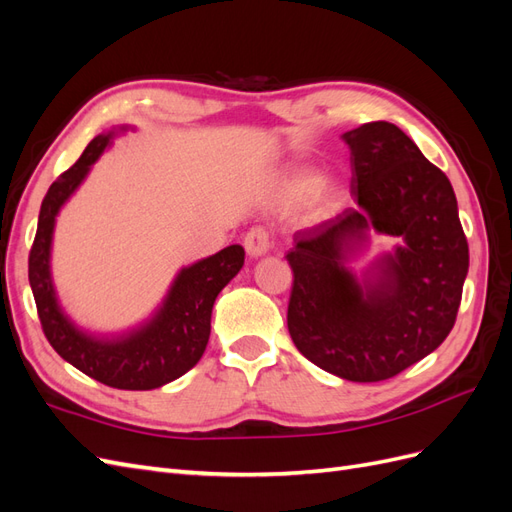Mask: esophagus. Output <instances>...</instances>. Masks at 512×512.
I'll return each mask as SVG.
<instances>
[{
	"label": "esophagus",
	"instance_id": "34e87169",
	"mask_svg": "<svg viewBox=\"0 0 512 512\" xmlns=\"http://www.w3.org/2000/svg\"><path fill=\"white\" fill-rule=\"evenodd\" d=\"M243 245H245V252L247 254H250L252 258H258V256L269 252L271 237H269V232L265 228L256 226V228H252L250 232H247L245 239H243Z\"/></svg>",
	"mask_w": 512,
	"mask_h": 512
}]
</instances>
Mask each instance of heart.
Returning a JSON list of instances; mask_svg holds the SVG:
<instances>
[{
    "instance_id": "obj_1",
    "label": "heart",
    "mask_w": 512,
    "mask_h": 512,
    "mask_svg": "<svg viewBox=\"0 0 512 512\" xmlns=\"http://www.w3.org/2000/svg\"><path fill=\"white\" fill-rule=\"evenodd\" d=\"M286 196L290 200H297L303 196V211L312 220H322L333 213L339 203V188L331 177H318L309 170L292 175L286 183Z\"/></svg>"
}]
</instances>
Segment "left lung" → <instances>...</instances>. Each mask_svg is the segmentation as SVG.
<instances>
[{
    "label": "left lung",
    "instance_id": "8db88e82",
    "mask_svg": "<svg viewBox=\"0 0 512 512\" xmlns=\"http://www.w3.org/2000/svg\"><path fill=\"white\" fill-rule=\"evenodd\" d=\"M350 147L354 209L294 232L288 331L305 359L350 382H380L451 333L470 254L453 185L389 121L363 123ZM402 243L361 275L349 258L368 232Z\"/></svg>",
    "mask_w": 512,
    "mask_h": 512
}]
</instances>
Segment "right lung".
<instances>
[{"mask_svg": "<svg viewBox=\"0 0 512 512\" xmlns=\"http://www.w3.org/2000/svg\"><path fill=\"white\" fill-rule=\"evenodd\" d=\"M126 130L128 126H119L98 134L76 164L59 175L46 192L36 239L29 252V286L34 292L42 331L61 359L113 389L151 391L181 378L200 361L209 342L213 303L241 271L245 252L241 245H228L218 254L183 267L170 284L162 305L151 318L130 331L96 335L76 327L61 309L53 286L51 245L55 220L104 149Z\"/></svg>", "mask_w": 512, "mask_h": 512, "instance_id": "obj_1", "label": "right lung"}]
</instances>
